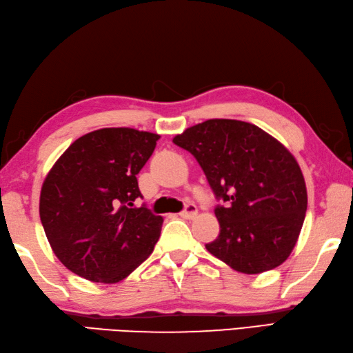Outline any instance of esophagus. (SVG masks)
<instances>
[{
  "mask_svg": "<svg viewBox=\"0 0 353 353\" xmlns=\"http://www.w3.org/2000/svg\"><path fill=\"white\" fill-rule=\"evenodd\" d=\"M197 214V207L194 203H187L185 208L181 211V216L185 217V219H193Z\"/></svg>",
  "mask_w": 353,
  "mask_h": 353,
  "instance_id": "34e87169",
  "label": "esophagus"
}]
</instances>
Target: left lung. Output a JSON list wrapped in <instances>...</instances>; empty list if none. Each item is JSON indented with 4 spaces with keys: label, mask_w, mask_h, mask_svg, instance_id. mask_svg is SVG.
<instances>
[{
    "label": "left lung",
    "mask_w": 353,
    "mask_h": 353,
    "mask_svg": "<svg viewBox=\"0 0 353 353\" xmlns=\"http://www.w3.org/2000/svg\"><path fill=\"white\" fill-rule=\"evenodd\" d=\"M196 157L214 197L219 236L208 252L258 274L290 256L307 210L304 176L283 143L256 125L211 119L172 139Z\"/></svg>",
    "instance_id": "left-lung-1"
}]
</instances>
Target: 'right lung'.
Returning a JSON list of instances; mask_svg holds the SVG:
<instances>
[{
  "label": "right lung",
  "instance_id": "add662e5",
  "mask_svg": "<svg viewBox=\"0 0 353 353\" xmlns=\"http://www.w3.org/2000/svg\"><path fill=\"white\" fill-rule=\"evenodd\" d=\"M159 134L103 128L77 139L43 182L40 219L57 258L92 283L125 279L159 241L162 216L142 205L137 174Z\"/></svg>",
  "mask_w": 353,
  "mask_h": 353
}]
</instances>
